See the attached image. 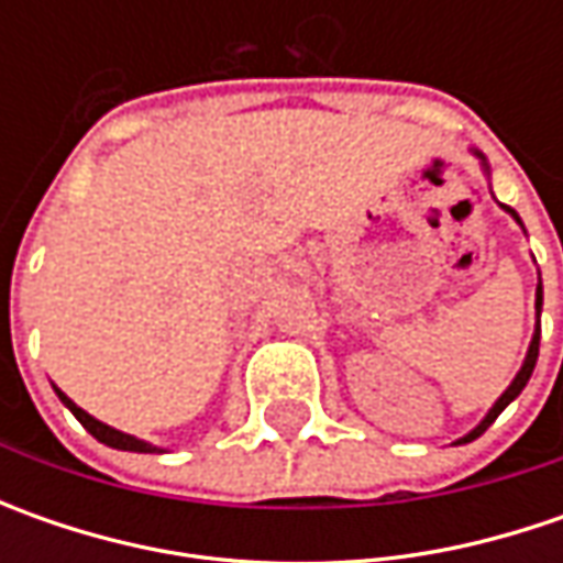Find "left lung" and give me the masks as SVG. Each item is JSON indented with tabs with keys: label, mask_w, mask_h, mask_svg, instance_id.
Instances as JSON below:
<instances>
[{
	"label": "left lung",
	"mask_w": 563,
	"mask_h": 563,
	"mask_svg": "<svg viewBox=\"0 0 563 563\" xmlns=\"http://www.w3.org/2000/svg\"><path fill=\"white\" fill-rule=\"evenodd\" d=\"M479 159H483V156H479ZM483 165H486V159H483ZM486 168H488V165H486ZM505 209H508L510 216H514V219L520 222V216H517V212H514L510 206H505ZM536 313H542V282H539V288H536ZM539 332H542V329H539V322H536V335H532L530 351H527V360H523V366H520V373L514 376V382H510V385H508V391H505L501 398L495 400V407L488 410L486 420L479 422V426H476V429H473L470 435H464V439H461V444H464V442H473V439H479V435L486 432L488 426H492V422L498 420V413H501V410L508 407L510 400L517 398V395H520V391L527 388V382H530L532 369H536V360H539Z\"/></svg>",
	"instance_id": "8db88e82"
}]
</instances>
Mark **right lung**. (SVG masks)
I'll use <instances>...</instances> for the list:
<instances>
[{
    "label": "right lung",
    "mask_w": 563,
    "mask_h": 563,
    "mask_svg": "<svg viewBox=\"0 0 563 563\" xmlns=\"http://www.w3.org/2000/svg\"><path fill=\"white\" fill-rule=\"evenodd\" d=\"M55 395L62 398V404L75 413L77 420H80V426H84L97 442L109 444V448H119V451H137V454H156V451H159V448L141 442V439H134V435H124V432H119V429H112V426H106V422L93 420V417H90L87 410H80V407H77L75 400L68 398L65 391H58V388H55Z\"/></svg>",
    "instance_id": "obj_1"
}]
</instances>
